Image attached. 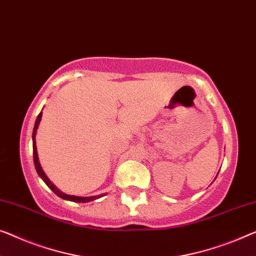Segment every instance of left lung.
I'll use <instances>...</instances> for the list:
<instances>
[{
	"instance_id": "8db88e82",
	"label": "left lung",
	"mask_w": 256,
	"mask_h": 256,
	"mask_svg": "<svg viewBox=\"0 0 256 256\" xmlns=\"http://www.w3.org/2000/svg\"><path fill=\"white\" fill-rule=\"evenodd\" d=\"M216 178H217V176H216Z\"/></svg>"
}]
</instances>
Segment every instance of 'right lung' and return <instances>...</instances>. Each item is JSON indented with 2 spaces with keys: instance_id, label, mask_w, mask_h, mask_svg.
<instances>
[{
  "instance_id": "add662e5",
  "label": "right lung",
  "mask_w": 256,
  "mask_h": 256,
  "mask_svg": "<svg viewBox=\"0 0 256 256\" xmlns=\"http://www.w3.org/2000/svg\"><path fill=\"white\" fill-rule=\"evenodd\" d=\"M42 112L39 113L38 118H36V124H34V128H33V132H32V143H33V162H34V166H36V173L39 174V176L42 178L44 180V182H45L48 187L50 188L52 190H53L55 194H56L58 198L66 200V201H72V202H77V203H86V202H90V201H94V200H97V198H100L102 196H104V194L102 195H96V196H86V198H82V196H75V195H68V194H64V192H61L58 188L55 186V184L52 182V181L48 179L47 176L44 172V170L42 168V165H40L39 162V157H38V152H36V129L39 127V124L40 121H42Z\"/></svg>"
}]
</instances>
